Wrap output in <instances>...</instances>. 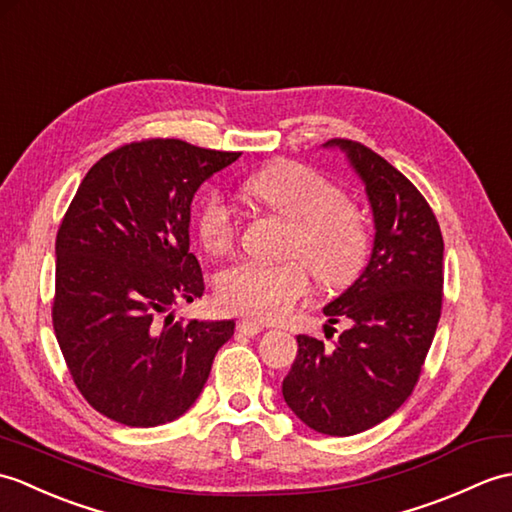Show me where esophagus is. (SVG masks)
<instances>
[{
    "label": "esophagus",
    "instance_id": "esophagus-1",
    "mask_svg": "<svg viewBox=\"0 0 512 512\" xmlns=\"http://www.w3.org/2000/svg\"><path fill=\"white\" fill-rule=\"evenodd\" d=\"M240 331L246 336H257V334H261V331H264V325L255 323V320H242Z\"/></svg>",
    "mask_w": 512,
    "mask_h": 512
}]
</instances>
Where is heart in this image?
I'll return each instance as SVG.
<instances>
[{
    "label": "heart",
    "mask_w": 512,
    "mask_h": 512,
    "mask_svg": "<svg viewBox=\"0 0 512 512\" xmlns=\"http://www.w3.org/2000/svg\"><path fill=\"white\" fill-rule=\"evenodd\" d=\"M244 194L290 224L279 264L235 261L216 277V301L231 314L261 323L288 316L310 292V270L320 288L342 290L362 275L371 233L362 213L344 202L342 189L303 163H275L246 178ZM202 246L222 253L235 242L237 220L216 189L202 192L196 213ZM300 259L296 260L295 257Z\"/></svg>",
    "instance_id": "heart-1"
}]
</instances>
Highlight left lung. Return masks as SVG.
<instances>
[{"instance_id": "1", "label": "left lung", "mask_w": 512, "mask_h": 512, "mask_svg": "<svg viewBox=\"0 0 512 512\" xmlns=\"http://www.w3.org/2000/svg\"><path fill=\"white\" fill-rule=\"evenodd\" d=\"M347 152L375 218L373 255L347 292L325 307L349 320L334 349L296 336L299 353L283 399L307 427L353 436L388 419L419 382L443 307V233L423 194L360 141L329 139Z\"/></svg>"}]
</instances>
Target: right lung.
I'll return each mask as SVG.
<instances>
[{
  "mask_svg": "<svg viewBox=\"0 0 512 512\" xmlns=\"http://www.w3.org/2000/svg\"><path fill=\"white\" fill-rule=\"evenodd\" d=\"M240 152L181 139L117 148L82 178L56 233L52 323L89 406L128 427L181 417L198 399L233 320H174L205 292L189 253V205Z\"/></svg>",
  "mask_w": 512,
  "mask_h": 512,
  "instance_id": "obj_1",
  "label": "right lung"
}]
</instances>
